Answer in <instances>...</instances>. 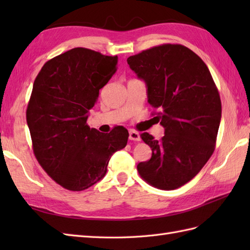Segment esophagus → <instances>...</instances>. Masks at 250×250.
Returning <instances> with one entry per match:
<instances>
[{
    "instance_id": "34e87169",
    "label": "esophagus",
    "mask_w": 250,
    "mask_h": 250,
    "mask_svg": "<svg viewBox=\"0 0 250 250\" xmlns=\"http://www.w3.org/2000/svg\"><path fill=\"white\" fill-rule=\"evenodd\" d=\"M129 139H130L131 141L139 142V141H141V136H140L139 133H137L136 131H130V132H129Z\"/></svg>"
}]
</instances>
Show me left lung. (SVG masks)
I'll use <instances>...</instances> for the list:
<instances>
[{"instance_id":"left-lung-1","label":"left lung","mask_w":250,"mask_h":250,"mask_svg":"<svg viewBox=\"0 0 250 250\" xmlns=\"http://www.w3.org/2000/svg\"><path fill=\"white\" fill-rule=\"evenodd\" d=\"M128 64L147 86L148 102L160 122V141L147 132L149 160L137 164L152 187L174 190L190 182L215 150L221 119L220 95L204 61L179 44H163L129 57Z\"/></svg>"}]
</instances>
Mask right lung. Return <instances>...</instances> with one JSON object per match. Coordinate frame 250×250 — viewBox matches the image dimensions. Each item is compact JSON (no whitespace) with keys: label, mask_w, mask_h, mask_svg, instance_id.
Masks as SVG:
<instances>
[{"label":"right lung","mask_w":250,"mask_h":250,"mask_svg":"<svg viewBox=\"0 0 250 250\" xmlns=\"http://www.w3.org/2000/svg\"><path fill=\"white\" fill-rule=\"evenodd\" d=\"M117 63V56L77 47L47 61L35 78L26 108L32 147L44 171L64 189L82 191L98 183L113 153L128 143L124 126L104 134L87 125Z\"/></svg>","instance_id":"add662e5"}]
</instances>
